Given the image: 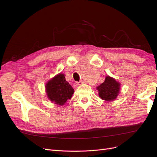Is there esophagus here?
<instances>
[{
  "instance_id": "1",
  "label": "esophagus",
  "mask_w": 157,
  "mask_h": 157,
  "mask_svg": "<svg viewBox=\"0 0 157 157\" xmlns=\"http://www.w3.org/2000/svg\"><path fill=\"white\" fill-rule=\"evenodd\" d=\"M82 84H83V82H82V81H79V82H77V84L78 85V86H79V85H81Z\"/></svg>"
}]
</instances>
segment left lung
<instances>
[{"instance_id": "1", "label": "left lung", "mask_w": 157, "mask_h": 157, "mask_svg": "<svg viewBox=\"0 0 157 157\" xmlns=\"http://www.w3.org/2000/svg\"><path fill=\"white\" fill-rule=\"evenodd\" d=\"M99 97L105 101H114L117 99L121 90V83L109 76H107L105 81L96 87Z\"/></svg>"}]
</instances>
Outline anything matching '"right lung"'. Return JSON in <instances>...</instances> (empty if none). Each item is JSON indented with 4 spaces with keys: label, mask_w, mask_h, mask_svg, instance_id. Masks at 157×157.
I'll return each mask as SVG.
<instances>
[{
    "label": "right lung",
    "mask_w": 157,
    "mask_h": 157,
    "mask_svg": "<svg viewBox=\"0 0 157 157\" xmlns=\"http://www.w3.org/2000/svg\"><path fill=\"white\" fill-rule=\"evenodd\" d=\"M46 96L52 102L62 106L72 98L74 89L65 80L63 73H59L50 79L45 85Z\"/></svg>",
    "instance_id": "obj_1"
}]
</instances>
